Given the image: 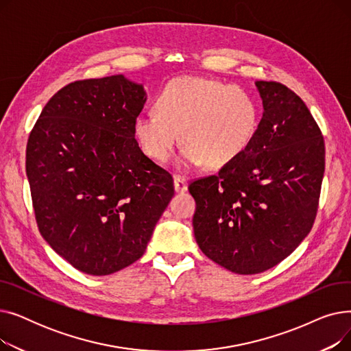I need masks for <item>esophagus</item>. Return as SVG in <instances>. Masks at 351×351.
Wrapping results in <instances>:
<instances>
[{
    "mask_svg": "<svg viewBox=\"0 0 351 351\" xmlns=\"http://www.w3.org/2000/svg\"><path fill=\"white\" fill-rule=\"evenodd\" d=\"M173 185H175L176 192H186L188 191V180L185 176L176 175L173 178Z\"/></svg>",
    "mask_w": 351,
    "mask_h": 351,
    "instance_id": "esophagus-1",
    "label": "esophagus"
}]
</instances>
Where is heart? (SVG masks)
Listing matches in <instances>:
<instances>
[{"label":"heart","mask_w":351,"mask_h":351,"mask_svg":"<svg viewBox=\"0 0 351 351\" xmlns=\"http://www.w3.org/2000/svg\"><path fill=\"white\" fill-rule=\"evenodd\" d=\"M156 106L158 110L135 118V138L145 155L166 162L183 134V168L233 162L246 152L259 126V108L249 92L215 80H172L163 86Z\"/></svg>","instance_id":"heart-1"}]
</instances>
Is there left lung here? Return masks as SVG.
<instances>
[{
	"label": "left lung",
	"mask_w": 351,
	"mask_h": 351,
	"mask_svg": "<svg viewBox=\"0 0 351 351\" xmlns=\"http://www.w3.org/2000/svg\"><path fill=\"white\" fill-rule=\"evenodd\" d=\"M256 86L265 110L246 152L189 185L200 250L237 274L262 273L303 242L324 173V139L302 98L280 82Z\"/></svg>",
	"instance_id": "8db88e82"
}]
</instances>
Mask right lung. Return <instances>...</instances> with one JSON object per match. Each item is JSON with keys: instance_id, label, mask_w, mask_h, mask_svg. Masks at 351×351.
<instances>
[{"instance_id": "1", "label": "right lung", "mask_w": 351, "mask_h": 351, "mask_svg": "<svg viewBox=\"0 0 351 351\" xmlns=\"http://www.w3.org/2000/svg\"><path fill=\"white\" fill-rule=\"evenodd\" d=\"M146 102L123 75L61 88L27 143L35 220L47 243L75 269L105 276L146 250L172 199V175L147 158L134 121Z\"/></svg>"}]
</instances>
